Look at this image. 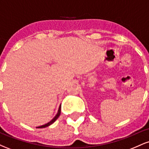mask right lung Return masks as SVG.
Listing matches in <instances>:
<instances>
[{
    "label": "right lung",
    "mask_w": 149,
    "mask_h": 149,
    "mask_svg": "<svg viewBox=\"0 0 149 149\" xmlns=\"http://www.w3.org/2000/svg\"><path fill=\"white\" fill-rule=\"evenodd\" d=\"M60 113H61V105L59 106V110H58V112H57V115L54 116V118L52 120L49 121V122L47 123V124H45V125H41V126H39V127H37V128H44V127H48L49 125H52L53 123H54V121H55L56 120H57L58 118L59 117V116H60Z\"/></svg>",
    "instance_id": "add662e5"
}]
</instances>
